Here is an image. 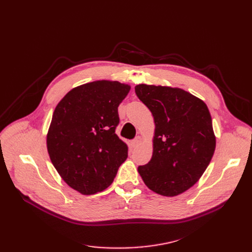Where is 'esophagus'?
I'll list each match as a JSON object with an SVG mask.
<instances>
[{"mask_svg":"<svg viewBox=\"0 0 252 252\" xmlns=\"http://www.w3.org/2000/svg\"><path fill=\"white\" fill-rule=\"evenodd\" d=\"M142 141H143V139H142L140 136H138L135 140L131 141V145H133L134 147H137V146H139V145L142 143Z\"/></svg>","mask_w":252,"mask_h":252,"instance_id":"esophagus-1","label":"esophagus"}]
</instances>
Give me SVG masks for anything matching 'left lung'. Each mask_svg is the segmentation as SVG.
Returning <instances> with one entry per match:
<instances>
[{
  "label": "left lung",
  "mask_w": 252,
  "mask_h": 252,
  "mask_svg": "<svg viewBox=\"0 0 252 252\" xmlns=\"http://www.w3.org/2000/svg\"><path fill=\"white\" fill-rule=\"evenodd\" d=\"M135 92L155 124L152 157L138 167L139 174L153 192L177 196L201 178L215 153L209 110L201 99L180 88L141 84Z\"/></svg>",
  "instance_id": "left-lung-1"
}]
</instances>
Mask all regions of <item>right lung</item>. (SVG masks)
I'll return each instance as SVG.
<instances>
[{"label":"right lung","instance_id":"add662e5","mask_svg":"<svg viewBox=\"0 0 252 252\" xmlns=\"http://www.w3.org/2000/svg\"><path fill=\"white\" fill-rule=\"evenodd\" d=\"M130 86L96 81L73 88L57 104L47 134L50 159L62 180L84 195L108 188L127 158L118 138L117 108Z\"/></svg>","mask_w":252,"mask_h":252}]
</instances>
